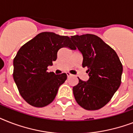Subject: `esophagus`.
<instances>
[{
	"label": "esophagus",
	"instance_id": "esophagus-1",
	"mask_svg": "<svg viewBox=\"0 0 133 133\" xmlns=\"http://www.w3.org/2000/svg\"><path fill=\"white\" fill-rule=\"evenodd\" d=\"M66 74H67V76H68V77H72V74H70V73L66 72Z\"/></svg>",
	"mask_w": 133,
	"mask_h": 133
}]
</instances>
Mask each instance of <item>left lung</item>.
Listing matches in <instances>:
<instances>
[{
	"label": "left lung",
	"instance_id": "left-lung-1",
	"mask_svg": "<svg viewBox=\"0 0 133 133\" xmlns=\"http://www.w3.org/2000/svg\"><path fill=\"white\" fill-rule=\"evenodd\" d=\"M83 56L82 66L87 67L89 79L73 87L75 100L88 110L106 105L119 88L123 66L115 51L94 34L71 36Z\"/></svg>",
	"mask_w": 133,
	"mask_h": 133
}]
</instances>
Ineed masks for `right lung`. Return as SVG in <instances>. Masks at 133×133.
I'll list each match as a JSON object with an SVG mask.
<instances>
[{"instance_id":"obj_1","label":"right lung","mask_w":133,"mask_h":133,"mask_svg":"<svg viewBox=\"0 0 133 133\" xmlns=\"http://www.w3.org/2000/svg\"><path fill=\"white\" fill-rule=\"evenodd\" d=\"M76 50L68 36L54 32H41L26 43L14 58L13 77L20 95L34 107H44L52 103L67 75L47 72L56 60L61 48Z\"/></svg>"}]
</instances>
